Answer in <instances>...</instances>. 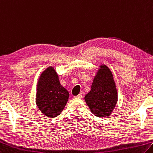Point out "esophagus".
Segmentation results:
<instances>
[{
    "instance_id": "obj_1",
    "label": "esophagus",
    "mask_w": 153,
    "mask_h": 153,
    "mask_svg": "<svg viewBox=\"0 0 153 153\" xmlns=\"http://www.w3.org/2000/svg\"><path fill=\"white\" fill-rule=\"evenodd\" d=\"M82 97V94H79V95H77V96H75V98H81Z\"/></svg>"
}]
</instances>
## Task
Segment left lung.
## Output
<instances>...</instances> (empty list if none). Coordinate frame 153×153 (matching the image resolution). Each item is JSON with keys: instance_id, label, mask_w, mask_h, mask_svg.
Returning a JSON list of instances; mask_svg holds the SVG:
<instances>
[{"instance_id": "obj_1", "label": "left lung", "mask_w": 153, "mask_h": 153, "mask_svg": "<svg viewBox=\"0 0 153 153\" xmlns=\"http://www.w3.org/2000/svg\"><path fill=\"white\" fill-rule=\"evenodd\" d=\"M85 100L94 115L107 117L113 111L118 100L112 72L105 65L100 66Z\"/></svg>"}]
</instances>
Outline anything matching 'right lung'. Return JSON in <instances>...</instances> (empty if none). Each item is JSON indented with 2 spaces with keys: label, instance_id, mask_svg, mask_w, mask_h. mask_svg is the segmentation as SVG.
Wrapping results in <instances>:
<instances>
[{
  "label": "right lung",
  "instance_id": "1",
  "mask_svg": "<svg viewBox=\"0 0 153 153\" xmlns=\"http://www.w3.org/2000/svg\"><path fill=\"white\" fill-rule=\"evenodd\" d=\"M69 92L60 84L56 72L49 68L41 74L37 84L36 104L48 117H56L62 112L69 98Z\"/></svg>",
  "mask_w": 153,
  "mask_h": 153
}]
</instances>
